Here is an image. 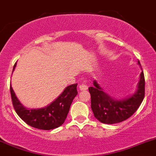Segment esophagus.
I'll list each match as a JSON object with an SVG mask.
<instances>
[{"instance_id": "1", "label": "esophagus", "mask_w": 156, "mask_h": 156, "mask_svg": "<svg viewBox=\"0 0 156 156\" xmlns=\"http://www.w3.org/2000/svg\"><path fill=\"white\" fill-rule=\"evenodd\" d=\"M88 85H87L85 81H83L82 83L80 84V85H79V89L81 91L87 90V89H88Z\"/></svg>"}]
</instances>
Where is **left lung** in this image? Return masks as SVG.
I'll return each instance as SVG.
<instances>
[{
    "instance_id": "1",
    "label": "left lung",
    "mask_w": 156,
    "mask_h": 156,
    "mask_svg": "<svg viewBox=\"0 0 156 156\" xmlns=\"http://www.w3.org/2000/svg\"><path fill=\"white\" fill-rule=\"evenodd\" d=\"M137 64L141 65L139 61ZM93 85L88 88L91 95V108L95 118L103 123L113 124L128 119L138 109L144 97L143 71L140 75L135 92L124 99H116L111 97L103 92L95 80L93 81Z\"/></svg>"
}]
</instances>
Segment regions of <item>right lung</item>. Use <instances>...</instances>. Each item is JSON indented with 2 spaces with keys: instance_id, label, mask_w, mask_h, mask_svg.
I'll use <instances>...</instances> for the list:
<instances>
[{
  "instance_id": "1",
  "label": "right lung",
  "mask_w": 156,
  "mask_h": 156,
  "mask_svg": "<svg viewBox=\"0 0 156 156\" xmlns=\"http://www.w3.org/2000/svg\"><path fill=\"white\" fill-rule=\"evenodd\" d=\"M15 63L13 71L16 67ZM78 84H73L66 87L62 93L54 101L47 106L39 109H28L21 103L10 85L12 100L15 112L28 125L40 130H52L60 127L64 123L69 112L73 99L78 94Z\"/></svg>"
}]
</instances>
